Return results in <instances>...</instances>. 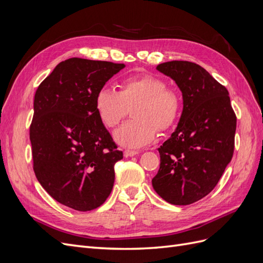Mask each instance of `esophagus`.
Wrapping results in <instances>:
<instances>
[{
	"instance_id": "esophagus-1",
	"label": "esophagus",
	"mask_w": 263,
	"mask_h": 263,
	"mask_svg": "<svg viewBox=\"0 0 263 263\" xmlns=\"http://www.w3.org/2000/svg\"><path fill=\"white\" fill-rule=\"evenodd\" d=\"M137 154H138V151H136V150H129V149H126V150L124 151V156H125L126 158L133 157V156L137 155Z\"/></svg>"
}]
</instances>
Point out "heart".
<instances>
[{
	"label": "heart",
	"instance_id": "1",
	"mask_svg": "<svg viewBox=\"0 0 263 263\" xmlns=\"http://www.w3.org/2000/svg\"><path fill=\"white\" fill-rule=\"evenodd\" d=\"M95 110L102 124L115 128L133 107V121L114 133V139L125 148L137 149L153 142L158 128L168 129L177 122L181 110L180 95L160 78L134 76L117 84V92L101 89L95 95Z\"/></svg>",
	"mask_w": 263,
	"mask_h": 263
}]
</instances>
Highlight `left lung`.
<instances>
[{
  "label": "left lung",
  "instance_id": "8db88e82",
  "mask_svg": "<svg viewBox=\"0 0 263 263\" xmlns=\"http://www.w3.org/2000/svg\"><path fill=\"white\" fill-rule=\"evenodd\" d=\"M157 70L180 87L183 110L177 129L158 148L153 186L168 203L189 205L212 192L232 160L237 117L226 87L201 66L174 60Z\"/></svg>",
  "mask_w": 263,
  "mask_h": 263
}]
</instances>
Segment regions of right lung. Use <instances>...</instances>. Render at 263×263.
Listing matches in <instances>:
<instances>
[{"mask_svg": "<svg viewBox=\"0 0 263 263\" xmlns=\"http://www.w3.org/2000/svg\"><path fill=\"white\" fill-rule=\"evenodd\" d=\"M124 63L70 58L38 86L29 128L34 172L52 198L80 212L106 201L123 159L95 110V95Z\"/></svg>", "mask_w": 263, "mask_h": 263, "instance_id": "right-lung-1", "label": "right lung"}]
</instances>
